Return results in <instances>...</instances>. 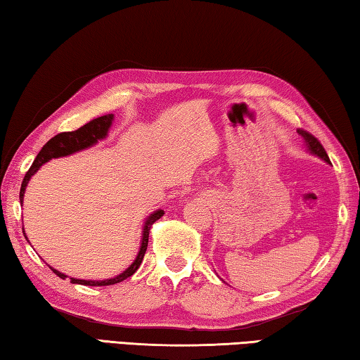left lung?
Returning a JSON list of instances; mask_svg holds the SVG:
<instances>
[{
  "label": "left lung",
  "mask_w": 360,
  "mask_h": 360,
  "mask_svg": "<svg viewBox=\"0 0 360 360\" xmlns=\"http://www.w3.org/2000/svg\"><path fill=\"white\" fill-rule=\"evenodd\" d=\"M298 134L302 135V137L304 139V141H306V146H308V150L313 153V155H316V156H319V158H322L323 161H327V162H330V159H328V155H327V151L323 150V146H322V143L319 140H317L313 134H309V132H306V131H303V129H298Z\"/></svg>",
  "instance_id": "1"
}]
</instances>
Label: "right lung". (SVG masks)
Masks as SVG:
<instances>
[{"label": "right lung", "mask_w": 360, "mask_h": 360, "mask_svg": "<svg viewBox=\"0 0 360 360\" xmlns=\"http://www.w3.org/2000/svg\"><path fill=\"white\" fill-rule=\"evenodd\" d=\"M111 121H113V115H103L100 117H96V120H92L87 122L79 129H76V131L72 132H60L57 134L56 137H52L47 143L41 148V151L38 153L37 159H34L32 167L28 169V172L23 176V181H22V186H20V202L23 201V193H25V186L28 184V180H30V176L37 172V170L43 166L44 162L49 161L52 158H60V156H67V155H73V153L79 151V150H84L87 146H91L94 143H97V140L107 137L108 134V129L111 126ZM164 215L162 210H156L155 214H151L148 219L145 221V226H143V238H141V245H140V252L137 258H135L134 263L129 266L124 273H121L120 276H116L113 279H105V281H82V279H73L70 278V281L73 282V284H81V285H113L117 284V282L127 279L129 276H132L135 271L139 269L141 260H143L145 257V252H146V247H148V238H150V228L153 223L156 220L161 219ZM25 234V233H23ZM54 273L58 276L60 279H65L67 276L58 273L57 269L51 268Z\"/></svg>", "instance_id": "obj_1"}]
</instances>
